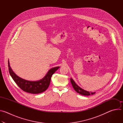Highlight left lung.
Here are the masks:
<instances>
[{"mask_svg": "<svg viewBox=\"0 0 123 123\" xmlns=\"http://www.w3.org/2000/svg\"><path fill=\"white\" fill-rule=\"evenodd\" d=\"M71 80V82L72 83V85L74 87V90L78 93H79V94L83 95H86V96H88V95H90L91 94L92 95L95 93V92H88L86 91V90H84V89L81 88L80 86H79L74 82V81L73 79V78H71L70 79Z\"/></svg>", "mask_w": 123, "mask_h": 123, "instance_id": "1", "label": "left lung"}]
</instances>
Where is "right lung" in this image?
I'll return each instance as SVG.
<instances>
[{
  "label": "right lung",
  "mask_w": 123,
  "mask_h": 123,
  "mask_svg": "<svg viewBox=\"0 0 123 123\" xmlns=\"http://www.w3.org/2000/svg\"><path fill=\"white\" fill-rule=\"evenodd\" d=\"M59 67H56L50 68L46 75L42 79L36 81H31L24 79L16 75L12 71L8 60V68L10 75L18 85L20 88L23 91L32 94H38L45 91L49 87L51 77Z\"/></svg>",
  "instance_id": "obj_1"
}]
</instances>
